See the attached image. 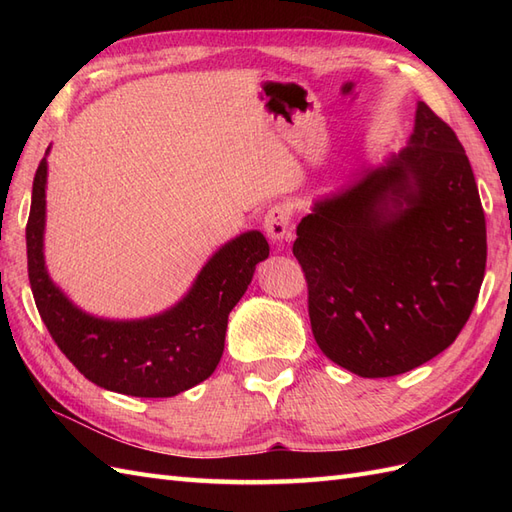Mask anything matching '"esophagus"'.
I'll list each match as a JSON object with an SVG mask.
<instances>
[{
  "label": "esophagus",
  "mask_w": 512,
  "mask_h": 512,
  "mask_svg": "<svg viewBox=\"0 0 512 512\" xmlns=\"http://www.w3.org/2000/svg\"><path fill=\"white\" fill-rule=\"evenodd\" d=\"M265 232L273 243H282L290 235V209L286 205H273L265 213Z\"/></svg>",
  "instance_id": "1"
}]
</instances>
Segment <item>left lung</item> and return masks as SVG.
Segmentation results:
<instances>
[{
  "mask_svg": "<svg viewBox=\"0 0 512 512\" xmlns=\"http://www.w3.org/2000/svg\"><path fill=\"white\" fill-rule=\"evenodd\" d=\"M292 254L320 350L361 378L404 374L451 346L485 277L470 160L425 102L408 145L314 200Z\"/></svg>",
  "mask_w": 512,
  "mask_h": 512,
  "instance_id": "8db88e82",
  "label": "left lung"
}]
</instances>
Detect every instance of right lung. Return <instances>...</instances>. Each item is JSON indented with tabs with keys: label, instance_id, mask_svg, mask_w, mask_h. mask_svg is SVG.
<instances>
[{
	"label": "right lung",
	"instance_id": "add662e5",
	"mask_svg": "<svg viewBox=\"0 0 512 512\" xmlns=\"http://www.w3.org/2000/svg\"><path fill=\"white\" fill-rule=\"evenodd\" d=\"M46 156L36 170L25 228L27 271L42 322L59 350L87 380L121 395L175 397L207 380L222 359L228 314L250 286L258 262L269 258L262 232L247 230L224 243L192 288L156 316L111 320L87 314L46 271Z\"/></svg>",
	"mask_w": 512,
	"mask_h": 512
}]
</instances>
